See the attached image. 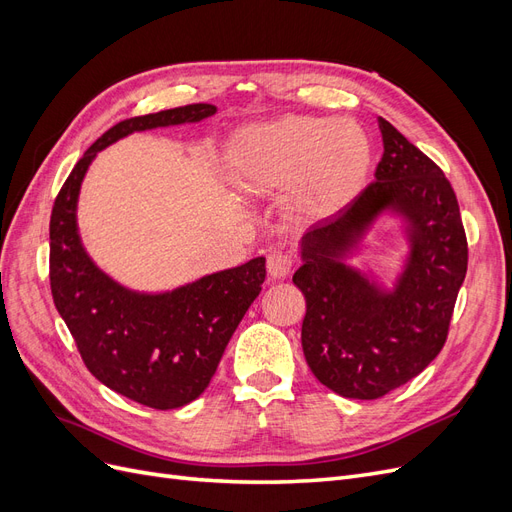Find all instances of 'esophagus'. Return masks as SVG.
<instances>
[{
  "instance_id": "esophagus-1",
  "label": "esophagus",
  "mask_w": 512,
  "mask_h": 512,
  "mask_svg": "<svg viewBox=\"0 0 512 512\" xmlns=\"http://www.w3.org/2000/svg\"><path fill=\"white\" fill-rule=\"evenodd\" d=\"M292 267H294V258L288 252L271 250L267 254V271L271 277H275V280H284V277H288L292 273Z\"/></svg>"
}]
</instances>
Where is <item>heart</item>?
<instances>
[{
    "mask_svg": "<svg viewBox=\"0 0 512 512\" xmlns=\"http://www.w3.org/2000/svg\"><path fill=\"white\" fill-rule=\"evenodd\" d=\"M369 164L365 130L344 117L284 115L254 123L232 136L224 151L226 177L239 192L265 196L290 185L292 203L314 218L354 200Z\"/></svg>",
    "mask_w": 512,
    "mask_h": 512,
    "instance_id": "1",
    "label": "heart"
}]
</instances>
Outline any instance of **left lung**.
Returning <instances> with one entry per match:
<instances>
[{"label": "left lung", "instance_id": "1", "mask_svg": "<svg viewBox=\"0 0 512 512\" xmlns=\"http://www.w3.org/2000/svg\"><path fill=\"white\" fill-rule=\"evenodd\" d=\"M378 123L384 153L376 181L307 232L303 265L292 275L307 303L305 361L318 382L350 399H380L436 359L468 271L451 181L389 121ZM386 208L411 224V258L391 295L338 260Z\"/></svg>", "mask_w": 512, "mask_h": 512}]
</instances>
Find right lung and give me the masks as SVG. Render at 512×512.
I'll return each instance as SVG.
<instances>
[{
    "label": "right lung",
    "mask_w": 512,
    "mask_h": 512,
    "mask_svg": "<svg viewBox=\"0 0 512 512\" xmlns=\"http://www.w3.org/2000/svg\"><path fill=\"white\" fill-rule=\"evenodd\" d=\"M213 104H188L123 119L76 162L51 213V292L85 367L136 404L173 410L203 393L232 333L265 282V258L166 294H136L104 275L76 230V198L96 153L132 132L200 121Z\"/></svg>",
    "instance_id": "obj_1"
}]
</instances>
